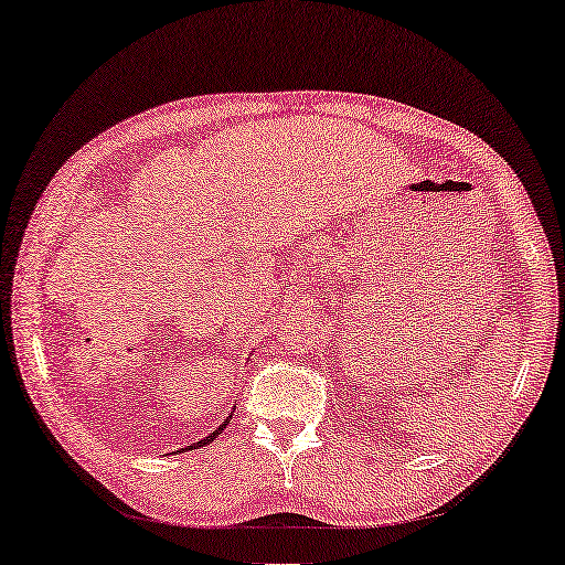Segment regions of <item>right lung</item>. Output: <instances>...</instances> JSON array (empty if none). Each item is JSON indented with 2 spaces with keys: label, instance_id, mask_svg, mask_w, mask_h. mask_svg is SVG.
Wrapping results in <instances>:
<instances>
[{
  "label": "right lung",
  "instance_id": "obj_1",
  "mask_svg": "<svg viewBox=\"0 0 565 565\" xmlns=\"http://www.w3.org/2000/svg\"><path fill=\"white\" fill-rule=\"evenodd\" d=\"M227 423H230V415H227V420H225V423H222L217 430H212L207 438H202V440H198V443H192V446H188V448H184V450H190V448H202V446H210V443H212V440H215V438L220 436V433H222V428H225V425H227Z\"/></svg>",
  "mask_w": 565,
  "mask_h": 565
}]
</instances>
